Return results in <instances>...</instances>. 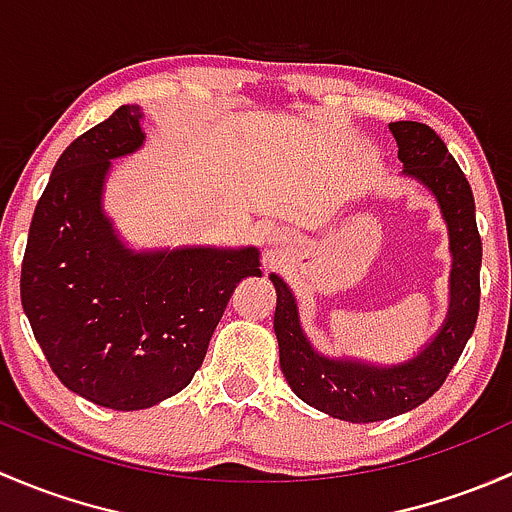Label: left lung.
Listing matches in <instances>:
<instances>
[{"instance_id":"left-lung-1","label":"left lung","mask_w":512,"mask_h":512,"mask_svg":"<svg viewBox=\"0 0 512 512\" xmlns=\"http://www.w3.org/2000/svg\"><path fill=\"white\" fill-rule=\"evenodd\" d=\"M389 128L399 143L404 173L421 180L436 195L451 235V307L436 339L416 359L391 369L327 359L314 352L299 329L297 304L289 287L277 275L270 277L277 289L275 334L287 384L304 404L352 423L384 421L431 399L466 349L480 309L483 247L476 225V203L466 175L431 126L396 121Z\"/></svg>"}]
</instances>
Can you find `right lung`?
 Listing matches in <instances>:
<instances>
[{"label":"right lung","instance_id":"right-lung-1","mask_svg":"<svg viewBox=\"0 0 512 512\" xmlns=\"http://www.w3.org/2000/svg\"><path fill=\"white\" fill-rule=\"evenodd\" d=\"M121 106L56 160L22 262V304L61 384L116 411L170 399L193 381L237 282L260 252L185 247L131 252L101 210L111 158L143 143Z\"/></svg>","mask_w":512,"mask_h":512}]
</instances>
